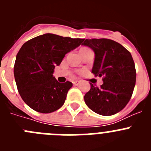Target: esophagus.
I'll use <instances>...</instances> for the list:
<instances>
[{
  "mask_svg": "<svg viewBox=\"0 0 151 151\" xmlns=\"http://www.w3.org/2000/svg\"><path fill=\"white\" fill-rule=\"evenodd\" d=\"M73 84L74 85H76V86H77V85H79L80 82H79V81H74V82H73Z\"/></svg>",
  "mask_w": 151,
  "mask_h": 151,
  "instance_id": "1",
  "label": "esophagus"
}]
</instances>
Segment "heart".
Returning a JSON list of instances; mask_svg holds the SVG:
<instances>
[{"label": "heart", "instance_id": "heart-1", "mask_svg": "<svg viewBox=\"0 0 151 151\" xmlns=\"http://www.w3.org/2000/svg\"><path fill=\"white\" fill-rule=\"evenodd\" d=\"M87 49H88V48H82V50H87Z\"/></svg>", "mask_w": 151, "mask_h": 151}]
</instances>
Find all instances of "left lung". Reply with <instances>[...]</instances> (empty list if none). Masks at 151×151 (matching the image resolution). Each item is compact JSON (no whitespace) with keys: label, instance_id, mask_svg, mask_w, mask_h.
I'll return each mask as SVG.
<instances>
[{"label":"left lung","instance_id":"1","mask_svg":"<svg viewBox=\"0 0 151 151\" xmlns=\"http://www.w3.org/2000/svg\"><path fill=\"white\" fill-rule=\"evenodd\" d=\"M95 54L92 73L103 77L101 87L91 84L84 99L92 111L102 116L116 114L130 101L136 81L130 52L118 42L106 38L85 39L82 43Z\"/></svg>","mask_w":151,"mask_h":151}]
</instances>
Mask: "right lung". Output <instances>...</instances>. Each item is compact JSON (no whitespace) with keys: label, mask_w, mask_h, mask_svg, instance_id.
<instances>
[{"label":"right lung","mask_w":151,"mask_h":151,"mask_svg":"<svg viewBox=\"0 0 151 151\" xmlns=\"http://www.w3.org/2000/svg\"><path fill=\"white\" fill-rule=\"evenodd\" d=\"M84 38H71L47 33L29 40L19 50L14 77L22 99L41 113L54 112L63 105L73 83H60L53 76L65 54L74 50Z\"/></svg>","instance_id":"1"}]
</instances>
